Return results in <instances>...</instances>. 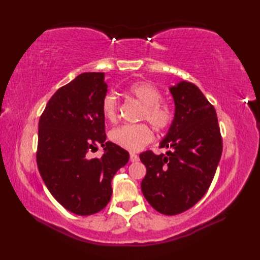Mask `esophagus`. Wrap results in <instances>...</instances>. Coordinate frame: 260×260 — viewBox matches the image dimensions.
Returning a JSON list of instances; mask_svg holds the SVG:
<instances>
[{
  "label": "esophagus",
  "mask_w": 260,
  "mask_h": 260,
  "mask_svg": "<svg viewBox=\"0 0 260 260\" xmlns=\"http://www.w3.org/2000/svg\"><path fill=\"white\" fill-rule=\"evenodd\" d=\"M129 159H131V162H137L140 159V157L136 155V154H134V153H131L129 154Z\"/></svg>",
  "instance_id": "34e87169"
}]
</instances>
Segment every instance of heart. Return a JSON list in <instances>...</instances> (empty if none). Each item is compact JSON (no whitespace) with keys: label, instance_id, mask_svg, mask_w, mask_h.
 Returning a JSON list of instances; mask_svg holds the SVG:
<instances>
[{"label":"heart","instance_id":"obj_1","mask_svg":"<svg viewBox=\"0 0 260 260\" xmlns=\"http://www.w3.org/2000/svg\"><path fill=\"white\" fill-rule=\"evenodd\" d=\"M126 95L142 105L140 119L147 120L156 131H164L172 123L173 112L167 103L161 101L162 93L156 86L147 81H137L125 88ZM102 113L109 121L118 116V104L112 93L105 95L102 101ZM153 133L145 124L123 125L110 133V140L117 146L129 152H139L153 141Z\"/></svg>","mask_w":260,"mask_h":260}]
</instances>
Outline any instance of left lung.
<instances>
[{"instance_id": "obj_1", "label": "left lung", "mask_w": 260, "mask_h": 260, "mask_svg": "<svg viewBox=\"0 0 260 260\" xmlns=\"http://www.w3.org/2000/svg\"><path fill=\"white\" fill-rule=\"evenodd\" d=\"M170 92L174 118L159 147L172 151L167 155L152 151L140 154L146 167L141 187L156 211L174 215L206 194L221 157L222 139L214 107L194 84L182 80L171 86Z\"/></svg>"}]
</instances>
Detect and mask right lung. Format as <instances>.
<instances>
[{"label": "right lung", "instance_id": "1", "mask_svg": "<svg viewBox=\"0 0 260 260\" xmlns=\"http://www.w3.org/2000/svg\"><path fill=\"white\" fill-rule=\"evenodd\" d=\"M104 73H84L59 88L39 120L37 164L52 197L78 215L97 213L112 197V180L129 154L106 142ZM99 146L101 159L87 157Z\"/></svg>", "mask_w": 260, "mask_h": 260}]
</instances>
